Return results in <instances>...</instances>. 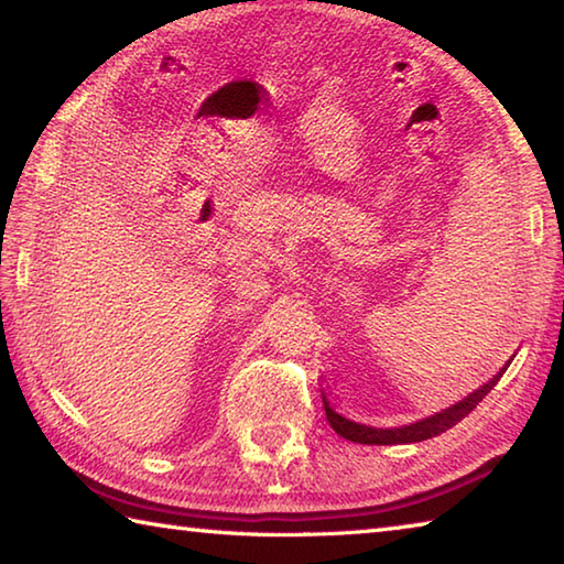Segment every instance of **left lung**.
Returning a JSON list of instances; mask_svg holds the SVG:
<instances>
[{"label": "left lung", "mask_w": 564, "mask_h": 564, "mask_svg": "<svg viewBox=\"0 0 564 564\" xmlns=\"http://www.w3.org/2000/svg\"><path fill=\"white\" fill-rule=\"evenodd\" d=\"M510 366V362H508ZM508 368H502L498 376H495L490 383H485L480 390H475L473 395L463 398L460 403H455L453 408L443 410V413H435L433 417L420 420V423L405 425V427H393V431H383V427H368V425H358L352 420H346L343 415H338L336 410L328 405L326 395H323V408H326V417L333 431H336L340 437H346L350 443H360V445H403V443H420L427 441V437H435L445 431H451L453 425L460 423L465 415H470L473 410L477 408V403L490 393V390L498 386V380L502 378V373Z\"/></svg>", "instance_id": "1"}]
</instances>
